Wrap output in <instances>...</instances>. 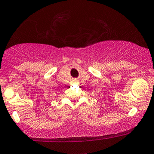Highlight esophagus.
Returning <instances> with one entry per match:
<instances>
[{"label":"esophagus","mask_w":154,"mask_h":154,"mask_svg":"<svg viewBox=\"0 0 154 154\" xmlns=\"http://www.w3.org/2000/svg\"><path fill=\"white\" fill-rule=\"evenodd\" d=\"M73 82H74V83H76V82H77V79H74V80H73Z\"/></svg>","instance_id":"1"}]
</instances>
